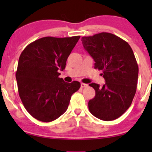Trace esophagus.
I'll return each mask as SVG.
<instances>
[{
  "label": "esophagus",
  "mask_w": 152,
  "mask_h": 152,
  "mask_svg": "<svg viewBox=\"0 0 152 152\" xmlns=\"http://www.w3.org/2000/svg\"><path fill=\"white\" fill-rule=\"evenodd\" d=\"M81 88H85V87L88 86V84H86V83H81Z\"/></svg>",
  "instance_id": "34e87169"
}]
</instances>
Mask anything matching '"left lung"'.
I'll return each instance as SVG.
<instances>
[{
    "label": "left lung",
    "mask_w": 152,
    "mask_h": 152,
    "mask_svg": "<svg viewBox=\"0 0 152 152\" xmlns=\"http://www.w3.org/2000/svg\"><path fill=\"white\" fill-rule=\"evenodd\" d=\"M81 41L106 81L102 87L89 84L96 95L88 109L99 119L112 121L129 108L136 94L139 67L134 52L126 41L110 33L83 36Z\"/></svg>",
    "instance_id": "1"
}]
</instances>
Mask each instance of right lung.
I'll use <instances>...</instances> for the list:
<instances>
[{
    "label": "right lung",
    "mask_w": 152,
    "mask_h": 152,
    "mask_svg": "<svg viewBox=\"0 0 152 152\" xmlns=\"http://www.w3.org/2000/svg\"><path fill=\"white\" fill-rule=\"evenodd\" d=\"M80 36H47L31 43L19 57L15 78L24 107L38 121L50 122L67 110L71 96L79 89L78 81L59 78Z\"/></svg>",
    "instance_id": "right-lung-1"
}]
</instances>
